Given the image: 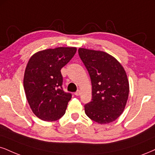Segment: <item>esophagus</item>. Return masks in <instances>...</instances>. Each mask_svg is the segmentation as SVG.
<instances>
[{"label": "esophagus", "mask_w": 155, "mask_h": 155, "mask_svg": "<svg viewBox=\"0 0 155 155\" xmlns=\"http://www.w3.org/2000/svg\"><path fill=\"white\" fill-rule=\"evenodd\" d=\"M81 94V90H78L77 91H76L75 93H74V95H76V96H78V95H80Z\"/></svg>", "instance_id": "1"}]
</instances>
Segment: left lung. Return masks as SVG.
<instances>
[{
	"label": "left lung",
	"mask_w": 155,
	"mask_h": 155,
	"mask_svg": "<svg viewBox=\"0 0 155 155\" xmlns=\"http://www.w3.org/2000/svg\"><path fill=\"white\" fill-rule=\"evenodd\" d=\"M92 83V101L85 104V112L91 120L109 124L121 116L129 97L127 73L115 57L103 51L78 49Z\"/></svg>",
	"instance_id": "8db88e82"
}]
</instances>
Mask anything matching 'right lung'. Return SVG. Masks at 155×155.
<instances>
[{"label": "right lung", "mask_w": 155, "mask_h": 155, "mask_svg": "<svg viewBox=\"0 0 155 155\" xmlns=\"http://www.w3.org/2000/svg\"><path fill=\"white\" fill-rule=\"evenodd\" d=\"M76 51V47L47 49L36 52L28 60L24 72V91L31 110L41 120L57 121L65 114L72 95L62 90L60 70Z\"/></svg>", "instance_id": "1"}]
</instances>
